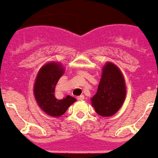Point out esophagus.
Returning a JSON list of instances; mask_svg holds the SVG:
<instances>
[{"label":"esophagus","mask_w":158,"mask_h":158,"mask_svg":"<svg viewBox=\"0 0 158 158\" xmlns=\"http://www.w3.org/2000/svg\"><path fill=\"white\" fill-rule=\"evenodd\" d=\"M84 99H85V96L84 95H81V96L78 97V100H79V101H82Z\"/></svg>","instance_id":"esophagus-1"}]
</instances>
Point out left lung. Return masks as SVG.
I'll list each match as a JSON object with an SVG mask.
<instances>
[{
  "label": "left lung",
  "mask_w": 158,
  "mask_h": 158,
  "mask_svg": "<svg viewBox=\"0 0 158 158\" xmlns=\"http://www.w3.org/2000/svg\"><path fill=\"white\" fill-rule=\"evenodd\" d=\"M126 98L125 79L117 66L107 62L102 68L98 91L91 105L101 116H112L121 109Z\"/></svg>",
  "instance_id": "1"
}]
</instances>
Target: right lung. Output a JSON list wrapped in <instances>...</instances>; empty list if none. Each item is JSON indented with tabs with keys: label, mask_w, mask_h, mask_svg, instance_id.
Instances as JSON below:
<instances>
[{
	"label": "right lung",
	"mask_w": 158,
	"mask_h": 158,
	"mask_svg": "<svg viewBox=\"0 0 158 158\" xmlns=\"http://www.w3.org/2000/svg\"><path fill=\"white\" fill-rule=\"evenodd\" d=\"M64 72L60 63L48 62L41 68L34 84V96L37 104L45 113L53 117L62 115L68 107L76 101L71 96H67L60 100L55 96L56 84Z\"/></svg>",
	"instance_id": "right-lung-1"
}]
</instances>
